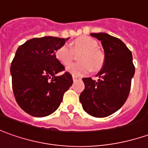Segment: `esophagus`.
I'll return each instance as SVG.
<instances>
[{
    "label": "esophagus",
    "instance_id": "esophagus-1",
    "mask_svg": "<svg viewBox=\"0 0 148 148\" xmlns=\"http://www.w3.org/2000/svg\"><path fill=\"white\" fill-rule=\"evenodd\" d=\"M73 80H74V82H75V81H79V80H81V78L76 77V76H73Z\"/></svg>",
    "mask_w": 148,
    "mask_h": 148
}]
</instances>
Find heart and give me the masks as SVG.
Listing matches in <instances>:
<instances>
[{
  "label": "heart",
  "mask_w": 148,
  "mask_h": 148,
  "mask_svg": "<svg viewBox=\"0 0 148 148\" xmlns=\"http://www.w3.org/2000/svg\"><path fill=\"white\" fill-rule=\"evenodd\" d=\"M98 43L90 37H81L76 39L71 45L64 44L59 47L56 53V58L64 66L69 65L73 60V51L83 52L79 54V60L81 62L70 64L67 71L74 76H81L89 73L92 70H99L104 64L105 56L102 51L97 49Z\"/></svg>",
  "instance_id": "1"
}]
</instances>
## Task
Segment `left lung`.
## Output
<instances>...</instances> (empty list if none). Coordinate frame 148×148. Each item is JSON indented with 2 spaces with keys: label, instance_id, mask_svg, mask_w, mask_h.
Masks as SVG:
<instances>
[{
  "label": "left lung",
  "instance_id": "8db88e82",
  "mask_svg": "<svg viewBox=\"0 0 148 148\" xmlns=\"http://www.w3.org/2000/svg\"><path fill=\"white\" fill-rule=\"evenodd\" d=\"M101 41L105 52L102 69L97 81L84 78L85 88L79 100L90 115L103 118L115 113L129 97L135 68L132 53L120 39L107 33H91Z\"/></svg>",
  "mask_w": 148,
  "mask_h": 148
}]
</instances>
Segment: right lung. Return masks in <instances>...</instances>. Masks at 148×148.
Returning <instances> with one entry per match:
<instances>
[{
	"label": "right lung",
	"instance_id": "right-lung-1",
	"mask_svg": "<svg viewBox=\"0 0 148 148\" xmlns=\"http://www.w3.org/2000/svg\"><path fill=\"white\" fill-rule=\"evenodd\" d=\"M68 38L44 37L30 39L19 46L11 66L12 88L20 108L35 117L52 114L64 93L73 84L72 75L56 58L55 52Z\"/></svg>",
	"mask_w": 148,
	"mask_h": 148
}]
</instances>
